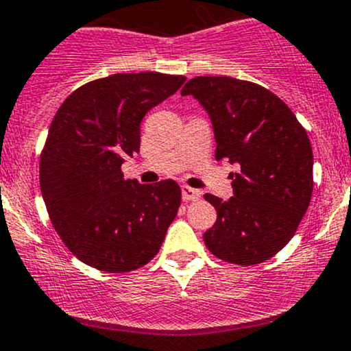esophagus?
Instances as JSON below:
<instances>
[{
	"label": "esophagus",
	"instance_id": "1",
	"mask_svg": "<svg viewBox=\"0 0 351 351\" xmlns=\"http://www.w3.org/2000/svg\"><path fill=\"white\" fill-rule=\"evenodd\" d=\"M182 197L185 202H193V200H198V198L202 197V193L198 190H195V188L183 185L182 186Z\"/></svg>",
	"mask_w": 351,
	"mask_h": 351
}]
</instances>
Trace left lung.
Listing matches in <instances>:
<instances>
[{"instance_id": "left-lung-1", "label": "left lung", "mask_w": 351, "mask_h": 351, "mask_svg": "<svg viewBox=\"0 0 351 351\" xmlns=\"http://www.w3.org/2000/svg\"><path fill=\"white\" fill-rule=\"evenodd\" d=\"M182 95H193L212 121L217 160L230 173L234 197L205 195L217 222L204 234L219 259L264 263L296 232L313 193V151L304 128L267 88L232 77H195Z\"/></svg>"}]
</instances>
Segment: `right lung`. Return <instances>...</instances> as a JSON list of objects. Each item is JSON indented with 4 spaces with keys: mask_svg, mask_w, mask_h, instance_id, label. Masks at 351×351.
<instances>
[{
    "mask_svg": "<svg viewBox=\"0 0 351 351\" xmlns=\"http://www.w3.org/2000/svg\"><path fill=\"white\" fill-rule=\"evenodd\" d=\"M183 75L114 73L79 87L55 114L40 158V188L55 230L90 267L128 272L153 259L176 217L173 180L141 185L121 166L139 151V126Z\"/></svg>",
    "mask_w": 351,
    "mask_h": 351,
    "instance_id": "1",
    "label": "right lung"
}]
</instances>
